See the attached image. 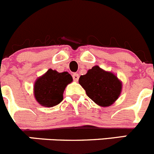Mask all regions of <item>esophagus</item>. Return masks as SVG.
I'll return each instance as SVG.
<instances>
[{"label":"esophagus","mask_w":154,"mask_h":154,"mask_svg":"<svg viewBox=\"0 0 154 154\" xmlns=\"http://www.w3.org/2000/svg\"><path fill=\"white\" fill-rule=\"evenodd\" d=\"M72 78H73V80L75 81V82H78V80H79V75L78 73H73Z\"/></svg>","instance_id":"esophagus-1"}]
</instances>
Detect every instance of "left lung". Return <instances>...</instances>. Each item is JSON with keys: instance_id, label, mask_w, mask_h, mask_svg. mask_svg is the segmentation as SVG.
Returning a JSON list of instances; mask_svg holds the SVG:
<instances>
[{"instance_id": "obj_1", "label": "left lung", "mask_w": 154, "mask_h": 154, "mask_svg": "<svg viewBox=\"0 0 154 154\" xmlns=\"http://www.w3.org/2000/svg\"><path fill=\"white\" fill-rule=\"evenodd\" d=\"M79 83L96 104L108 107L115 103L122 91V82L113 72L96 65L81 75Z\"/></svg>"}]
</instances>
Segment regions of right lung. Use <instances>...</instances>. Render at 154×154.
Instances as JSON below:
<instances>
[{
  "instance_id": "obj_1",
  "label": "right lung",
  "mask_w": 154,
  "mask_h": 154,
  "mask_svg": "<svg viewBox=\"0 0 154 154\" xmlns=\"http://www.w3.org/2000/svg\"><path fill=\"white\" fill-rule=\"evenodd\" d=\"M72 77L67 72H58L49 69L38 77L33 86L35 100L44 107H53L63 100V92Z\"/></svg>"
}]
</instances>
